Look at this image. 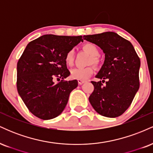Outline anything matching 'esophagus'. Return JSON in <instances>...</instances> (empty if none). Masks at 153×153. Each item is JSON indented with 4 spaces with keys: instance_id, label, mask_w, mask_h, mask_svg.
I'll list each match as a JSON object with an SVG mask.
<instances>
[{
    "instance_id": "obj_1",
    "label": "esophagus",
    "mask_w": 153,
    "mask_h": 153,
    "mask_svg": "<svg viewBox=\"0 0 153 153\" xmlns=\"http://www.w3.org/2000/svg\"><path fill=\"white\" fill-rule=\"evenodd\" d=\"M78 85H82V83L85 82V80H78Z\"/></svg>"
}]
</instances>
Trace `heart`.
Here are the masks:
<instances>
[{"label":"heart","instance_id":"obj_1","mask_svg":"<svg viewBox=\"0 0 153 153\" xmlns=\"http://www.w3.org/2000/svg\"><path fill=\"white\" fill-rule=\"evenodd\" d=\"M84 50H86L92 56L91 62L94 64H97L98 58L99 55V50L96 45L93 43H86L83 45ZM74 50L71 49L67 52L65 55V62L67 65H73L74 61ZM94 68L91 66L83 67V68H76L71 71V77L75 80H85L94 73Z\"/></svg>","mask_w":153,"mask_h":153}]
</instances>
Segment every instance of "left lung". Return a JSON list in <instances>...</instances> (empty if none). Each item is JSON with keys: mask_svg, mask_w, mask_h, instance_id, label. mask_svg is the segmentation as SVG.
<instances>
[{"mask_svg": "<svg viewBox=\"0 0 153 153\" xmlns=\"http://www.w3.org/2000/svg\"><path fill=\"white\" fill-rule=\"evenodd\" d=\"M83 39L98 45L105 54L103 65L96 75L102 81H91L94 90L89 101L101 116L119 117L130 106L140 88V59L130 42L115 32L85 35Z\"/></svg>", "mask_w": 153, "mask_h": 153, "instance_id": "8db88e82", "label": "left lung"}]
</instances>
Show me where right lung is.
I'll list each match as a JSON object with an SVG mask.
<instances>
[{"label": "right lung", "mask_w": 153, "mask_h": 153, "mask_svg": "<svg viewBox=\"0 0 153 153\" xmlns=\"http://www.w3.org/2000/svg\"><path fill=\"white\" fill-rule=\"evenodd\" d=\"M82 36L46 34L27 45L17 63V90L31 114L43 120L55 118L65 108L76 80H64L71 74L65 55ZM61 80L57 84L54 80Z\"/></svg>", "instance_id": "add662e5"}]
</instances>
